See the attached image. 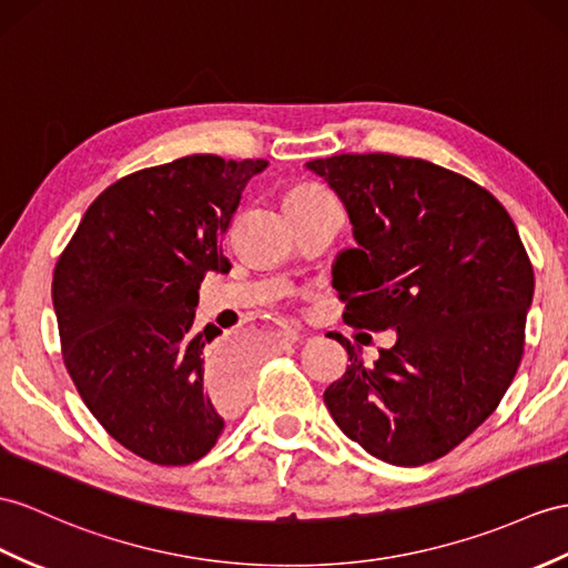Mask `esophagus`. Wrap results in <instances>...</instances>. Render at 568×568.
Listing matches in <instances>:
<instances>
[{"instance_id": "34e87169", "label": "esophagus", "mask_w": 568, "mask_h": 568, "mask_svg": "<svg viewBox=\"0 0 568 568\" xmlns=\"http://www.w3.org/2000/svg\"><path fill=\"white\" fill-rule=\"evenodd\" d=\"M282 339H284V342H298V339H303V332H301L298 327L284 325V327H282Z\"/></svg>"}]
</instances>
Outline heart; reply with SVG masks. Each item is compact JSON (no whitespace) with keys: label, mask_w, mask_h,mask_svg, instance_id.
<instances>
[{"label":"heart","mask_w":568,"mask_h":568,"mask_svg":"<svg viewBox=\"0 0 568 568\" xmlns=\"http://www.w3.org/2000/svg\"><path fill=\"white\" fill-rule=\"evenodd\" d=\"M332 197L327 190H323L321 185H296L294 190H288L286 195V206L292 210V206H303V204H313V202H321Z\"/></svg>","instance_id":"obj_1"}]
</instances>
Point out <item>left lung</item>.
I'll list each match as a JSON object with an SVG mask.
<instances>
[{
    "mask_svg": "<svg viewBox=\"0 0 568 568\" xmlns=\"http://www.w3.org/2000/svg\"><path fill=\"white\" fill-rule=\"evenodd\" d=\"M347 206L356 247L332 286L344 323L395 329L366 366L325 390L332 419L373 458H444L499 407L523 358L535 274L514 219L491 192L444 165L393 154L308 161Z\"/></svg>",
    "mask_w": 568,
    "mask_h": 568,
    "instance_id": "left-lung-1",
    "label": "left lung"
}]
</instances>
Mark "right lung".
Wrapping results in <instances>:
<instances>
[{"instance_id":"1","label":"right lung","mask_w":568,"mask_h":568,"mask_svg":"<svg viewBox=\"0 0 568 568\" xmlns=\"http://www.w3.org/2000/svg\"><path fill=\"white\" fill-rule=\"evenodd\" d=\"M267 161L192 154L120 178L81 219L52 274L64 366L120 446L156 465L204 458L247 397L216 325L195 327L221 239Z\"/></svg>"}]
</instances>
